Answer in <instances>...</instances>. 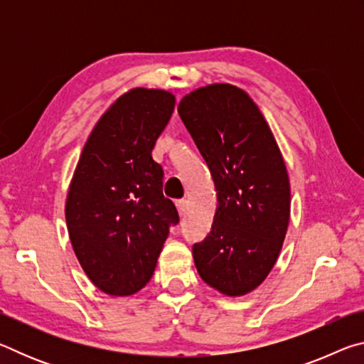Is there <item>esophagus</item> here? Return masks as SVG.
<instances>
[{"instance_id":"esophagus-1","label":"esophagus","mask_w":364,"mask_h":364,"mask_svg":"<svg viewBox=\"0 0 364 364\" xmlns=\"http://www.w3.org/2000/svg\"><path fill=\"white\" fill-rule=\"evenodd\" d=\"M175 205L178 208V213L180 215H184V212H186V207H188V200L186 199H178L175 202Z\"/></svg>"}]
</instances>
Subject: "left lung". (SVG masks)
<instances>
[{"mask_svg":"<svg viewBox=\"0 0 364 364\" xmlns=\"http://www.w3.org/2000/svg\"><path fill=\"white\" fill-rule=\"evenodd\" d=\"M184 127L210 170L218 207L212 231L193 245L200 278L237 297L267 278L286 237L291 188L268 123L237 86L215 83L178 106Z\"/></svg>","mask_w":364,"mask_h":364,"instance_id":"8db88e82","label":"left lung"}]
</instances>
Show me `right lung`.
Here are the masks:
<instances>
[{
	"mask_svg": "<svg viewBox=\"0 0 364 364\" xmlns=\"http://www.w3.org/2000/svg\"><path fill=\"white\" fill-rule=\"evenodd\" d=\"M175 109L164 90L120 96L91 132L73 173L65 221L73 252L91 282L109 295L146 286L176 207L164 197V170L152 159Z\"/></svg>",
	"mask_w": 364,
	"mask_h": 364,
	"instance_id": "add662e5",
	"label": "right lung"
}]
</instances>
